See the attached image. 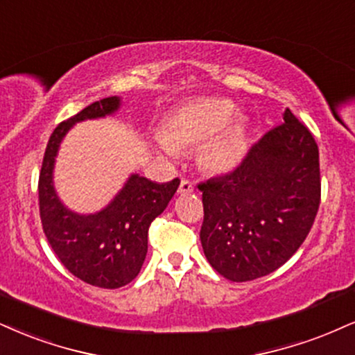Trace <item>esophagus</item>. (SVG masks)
<instances>
[{
	"label": "esophagus",
	"mask_w": 355,
	"mask_h": 355,
	"mask_svg": "<svg viewBox=\"0 0 355 355\" xmlns=\"http://www.w3.org/2000/svg\"><path fill=\"white\" fill-rule=\"evenodd\" d=\"M191 191H193V185H191V182L183 178L180 182V187H178V195H190Z\"/></svg>",
	"instance_id": "obj_1"
}]
</instances>
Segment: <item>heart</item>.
Returning <instances> with one entry per match:
<instances>
[{"instance_id":"obj_1","label":"heart","mask_w":355,"mask_h":355,"mask_svg":"<svg viewBox=\"0 0 355 355\" xmlns=\"http://www.w3.org/2000/svg\"><path fill=\"white\" fill-rule=\"evenodd\" d=\"M225 97H196L165 117L157 147L165 155L196 148L200 168L213 175L233 172L248 150V123Z\"/></svg>"}]
</instances>
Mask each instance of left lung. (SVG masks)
<instances>
[{
  "instance_id": "1",
  "label": "left lung",
  "mask_w": 355,
  "mask_h": 355,
  "mask_svg": "<svg viewBox=\"0 0 355 355\" xmlns=\"http://www.w3.org/2000/svg\"><path fill=\"white\" fill-rule=\"evenodd\" d=\"M283 119L236 170L198 185L203 253L230 281H251L283 266L306 240L318 213V144L291 110L286 109Z\"/></svg>"
}]
</instances>
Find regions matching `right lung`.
<instances>
[{
	"label": "right lung",
	"mask_w": 355,
	"mask_h": 355,
	"mask_svg": "<svg viewBox=\"0 0 355 355\" xmlns=\"http://www.w3.org/2000/svg\"><path fill=\"white\" fill-rule=\"evenodd\" d=\"M117 96L94 102L55 127L40 173V213L46 238L66 270L84 283L115 289L140 272L148 248V226L165 210L180 180L155 183L132 173L107 207L78 213L66 207L54 187V165L64 137L78 122L112 115L121 109Z\"/></svg>",
	"instance_id": "right-lung-1"
}]
</instances>
